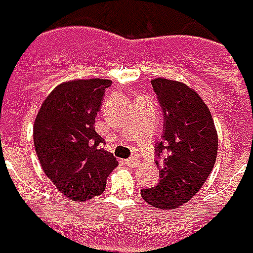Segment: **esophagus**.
Segmentation results:
<instances>
[{"label": "esophagus", "mask_w": 253, "mask_h": 253, "mask_svg": "<svg viewBox=\"0 0 253 253\" xmlns=\"http://www.w3.org/2000/svg\"><path fill=\"white\" fill-rule=\"evenodd\" d=\"M125 163H126L127 165H134V167H135V165L139 164V159H138V157H131V159L125 160Z\"/></svg>", "instance_id": "1"}]
</instances>
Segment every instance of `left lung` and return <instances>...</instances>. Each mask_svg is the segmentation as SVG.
<instances>
[{
	"label": "left lung",
	"instance_id": "8db88e82",
	"mask_svg": "<svg viewBox=\"0 0 253 253\" xmlns=\"http://www.w3.org/2000/svg\"><path fill=\"white\" fill-rule=\"evenodd\" d=\"M164 110V142L169 154L160 168L157 186L141 190L149 206L173 210L196 195L211 173L218 152V135L209 107L187 84L159 77L152 80Z\"/></svg>",
	"mask_w": 253,
	"mask_h": 253
}]
</instances>
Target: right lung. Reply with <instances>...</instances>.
<instances>
[{"mask_svg": "<svg viewBox=\"0 0 253 253\" xmlns=\"http://www.w3.org/2000/svg\"><path fill=\"white\" fill-rule=\"evenodd\" d=\"M104 78L70 80L47 96L34 123V143L46 176L70 201L101 195L118 167L114 154L100 148L94 119L105 89Z\"/></svg>", "mask_w": 253, "mask_h": 253, "instance_id": "add662e5", "label": "right lung"}]
</instances>
